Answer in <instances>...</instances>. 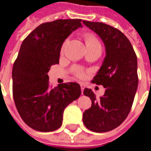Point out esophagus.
Listing matches in <instances>:
<instances>
[{"mask_svg":"<svg viewBox=\"0 0 151 151\" xmlns=\"http://www.w3.org/2000/svg\"><path fill=\"white\" fill-rule=\"evenodd\" d=\"M80 86H81V90H82V94L83 90L85 89V84H83V83H80Z\"/></svg>","mask_w":151,"mask_h":151,"instance_id":"esophagus-1","label":"esophagus"}]
</instances>
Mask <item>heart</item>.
<instances>
[{
    "instance_id": "heart-1",
    "label": "heart",
    "mask_w": 151,
    "mask_h": 151,
    "mask_svg": "<svg viewBox=\"0 0 151 151\" xmlns=\"http://www.w3.org/2000/svg\"><path fill=\"white\" fill-rule=\"evenodd\" d=\"M85 41L86 44V47L87 48H99L101 49V45L100 43L99 42V40H97V38L95 37L94 35L92 34H86L85 35ZM67 42L64 43L62 47V51L64 49V47L65 46V44ZM76 73H77V75L78 76L79 78H83L84 77V73L82 71V69H76Z\"/></svg>"
}]
</instances>
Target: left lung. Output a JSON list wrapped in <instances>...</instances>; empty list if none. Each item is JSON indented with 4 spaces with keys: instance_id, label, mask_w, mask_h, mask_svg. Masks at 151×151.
<instances>
[{
    "instance_id": "obj_1",
    "label": "left lung",
    "mask_w": 151,
    "mask_h": 151,
    "mask_svg": "<svg viewBox=\"0 0 151 151\" xmlns=\"http://www.w3.org/2000/svg\"><path fill=\"white\" fill-rule=\"evenodd\" d=\"M104 44L105 56L92 82L106 88L99 99L86 88L84 95L91 99V107L83 112L85 126L93 132L104 133L122 124L129 113L137 85V60L132 44L124 35L109 25L82 21Z\"/></svg>"
}]
</instances>
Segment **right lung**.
Here are the masks:
<instances>
[{
	"label": "right lung",
	"mask_w": 151,
	"mask_h": 151,
	"mask_svg": "<svg viewBox=\"0 0 151 151\" xmlns=\"http://www.w3.org/2000/svg\"><path fill=\"white\" fill-rule=\"evenodd\" d=\"M81 19H58L40 25L22 43L13 71V95L22 120L40 132L61 126L65 108L81 95L77 82L49 87L47 73L59 63L65 40L82 27Z\"/></svg>",
	"instance_id": "right-lung-1"
}]
</instances>
